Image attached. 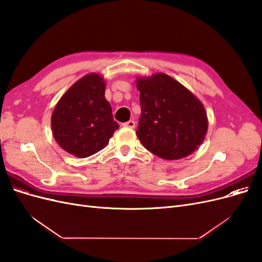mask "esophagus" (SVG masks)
<instances>
[{
	"mask_svg": "<svg viewBox=\"0 0 262 262\" xmlns=\"http://www.w3.org/2000/svg\"><path fill=\"white\" fill-rule=\"evenodd\" d=\"M123 126H125V128H130V129H134V126H136V122H134L133 120H129L123 123Z\"/></svg>",
	"mask_w": 262,
	"mask_h": 262,
	"instance_id": "esophagus-1",
	"label": "esophagus"
}]
</instances>
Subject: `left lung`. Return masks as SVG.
<instances>
[{"label": "left lung", "mask_w": 262, "mask_h": 262, "mask_svg": "<svg viewBox=\"0 0 262 262\" xmlns=\"http://www.w3.org/2000/svg\"><path fill=\"white\" fill-rule=\"evenodd\" d=\"M141 118L137 136L164 160H179L199 146L208 131L207 112L194 95L172 77H139Z\"/></svg>", "instance_id": "1"}]
</instances>
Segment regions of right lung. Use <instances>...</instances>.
Wrapping results in <instances>:
<instances>
[{"mask_svg": "<svg viewBox=\"0 0 262 262\" xmlns=\"http://www.w3.org/2000/svg\"><path fill=\"white\" fill-rule=\"evenodd\" d=\"M105 89L104 77L87 74L58 101L51 118L52 133L68 153L82 158L97 153L119 128L105 98Z\"/></svg>", "mask_w": 262, "mask_h": 262, "instance_id": "right-lung-1", "label": "right lung"}]
</instances>
